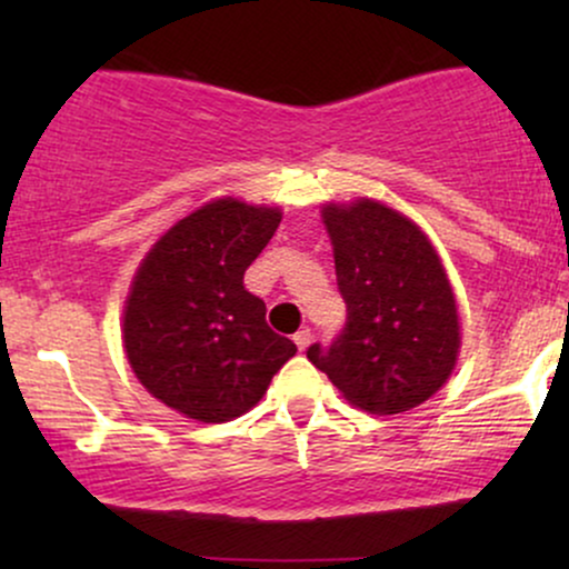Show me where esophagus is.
Here are the masks:
<instances>
[{"label": "esophagus", "mask_w": 569, "mask_h": 569, "mask_svg": "<svg viewBox=\"0 0 569 569\" xmlns=\"http://www.w3.org/2000/svg\"><path fill=\"white\" fill-rule=\"evenodd\" d=\"M293 342H297V348H299V350H307V348H310V342H312L310 329H299L297 335H293Z\"/></svg>", "instance_id": "1"}]
</instances>
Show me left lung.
Returning a JSON list of instances; mask_svg holds the SVG:
<instances>
[{
    "label": "left lung",
    "mask_w": 569,
    "mask_h": 569,
    "mask_svg": "<svg viewBox=\"0 0 569 569\" xmlns=\"http://www.w3.org/2000/svg\"><path fill=\"white\" fill-rule=\"evenodd\" d=\"M321 217L348 321L326 350L310 345L307 358L352 407L371 415L420 407L449 380L460 350L439 253L415 221L377 200L329 202Z\"/></svg>",
    "instance_id": "left-lung-1"
}]
</instances>
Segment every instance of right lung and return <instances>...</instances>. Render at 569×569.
<instances>
[{
	"label": "right lung",
	"instance_id": "add662e5",
	"mask_svg": "<svg viewBox=\"0 0 569 569\" xmlns=\"http://www.w3.org/2000/svg\"><path fill=\"white\" fill-rule=\"evenodd\" d=\"M280 224V208L219 198L149 248L122 312V342L139 382L200 422H227L257 407L297 352L246 291L248 264Z\"/></svg>",
	"mask_w": 569,
	"mask_h": 569
}]
</instances>
